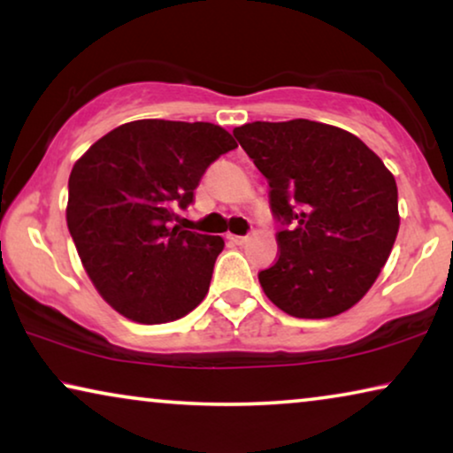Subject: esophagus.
I'll list each match as a JSON object with an SVG mask.
<instances>
[{
    "label": "esophagus",
    "mask_w": 453,
    "mask_h": 453,
    "mask_svg": "<svg viewBox=\"0 0 453 453\" xmlns=\"http://www.w3.org/2000/svg\"><path fill=\"white\" fill-rule=\"evenodd\" d=\"M227 240L232 242V244H244V242L248 240L246 235H235V234H227Z\"/></svg>",
    "instance_id": "esophagus-1"
}]
</instances>
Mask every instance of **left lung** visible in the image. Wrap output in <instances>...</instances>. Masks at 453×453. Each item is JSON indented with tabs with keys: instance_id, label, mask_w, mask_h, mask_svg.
Returning <instances> with one entry per match:
<instances>
[{
	"instance_id": "left-lung-1",
	"label": "left lung",
	"mask_w": 453,
	"mask_h": 453,
	"mask_svg": "<svg viewBox=\"0 0 453 453\" xmlns=\"http://www.w3.org/2000/svg\"><path fill=\"white\" fill-rule=\"evenodd\" d=\"M234 135L269 180L279 258L258 273L263 291L296 318H330L365 296L396 240L392 172L353 133L293 119L257 120Z\"/></svg>"
}]
</instances>
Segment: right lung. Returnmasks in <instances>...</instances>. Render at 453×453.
<instances>
[{"label": "right lung", "mask_w": 453, "mask_h": 453, "mask_svg": "<svg viewBox=\"0 0 453 453\" xmlns=\"http://www.w3.org/2000/svg\"><path fill=\"white\" fill-rule=\"evenodd\" d=\"M238 148L219 125L131 120L106 133L69 174L67 227L94 288L119 314L164 324L209 291L221 235L172 227L209 164Z\"/></svg>", "instance_id": "right-lung-1"}]
</instances>
